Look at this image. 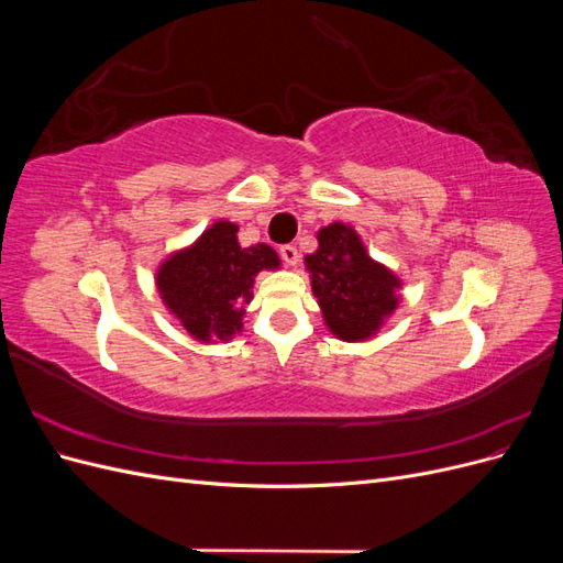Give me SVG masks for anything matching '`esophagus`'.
Masks as SVG:
<instances>
[{
  "label": "esophagus",
  "instance_id": "34e87169",
  "mask_svg": "<svg viewBox=\"0 0 563 563\" xmlns=\"http://www.w3.org/2000/svg\"><path fill=\"white\" fill-rule=\"evenodd\" d=\"M279 255H282V261L286 265H298V261H300V253H298V249L294 244H284L279 249Z\"/></svg>",
  "mask_w": 563,
  "mask_h": 563
}]
</instances>
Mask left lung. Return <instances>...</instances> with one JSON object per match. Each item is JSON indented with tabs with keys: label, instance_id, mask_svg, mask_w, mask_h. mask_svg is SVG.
I'll return each mask as SVG.
<instances>
[{
	"label": "left lung",
	"instance_id": "left-lung-1",
	"mask_svg": "<svg viewBox=\"0 0 563 563\" xmlns=\"http://www.w3.org/2000/svg\"><path fill=\"white\" fill-rule=\"evenodd\" d=\"M317 240L319 249L305 258V267L323 321L345 343L368 340L397 310L399 277L373 261L360 234L345 223L321 228Z\"/></svg>",
	"mask_w": 563,
	"mask_h": 563
}]
</instances>
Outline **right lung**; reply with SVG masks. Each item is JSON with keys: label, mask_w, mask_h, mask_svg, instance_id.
Listing matches in <instances>:
<instances>
[{"label": "right lung", "mask_w": 563, "mask_h": 563, "mask_svg": "<svg viewBox=\"0 0 563 563\" xmlns=\"http://www.w3.org/2000/svg\"><path fill=\"white\" fill-rule=\"evenodd\" d=\"M236 228L218 220L199 240L176 251L157 269L164 305L180 327L201 343L230 340L242 331L255 275L277 269L279 255L267 244L240 246Z\"/></svg>", "instance_id": "add662e5"}]
</instances>
